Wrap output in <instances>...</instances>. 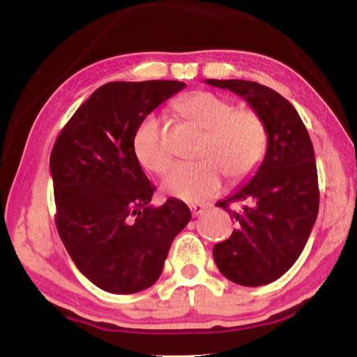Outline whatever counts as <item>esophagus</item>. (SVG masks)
Instances as JSON below:
<instances>
[{"instance_id": "34e87169", "label": "esophagus", "mask_w": 357, "mask_h": 357, "mask_svg": "<svg viewBox=\"0 0 357 357\" xmlns=\"http://www.w3.org/2000/svg\"><path fill=\"white\" fill-rule=\"evenodd\" d=\"M190 211H192V214L193 215H202L204 211H206V206H204V204H190Z\"/></svg>"}]
</instances>
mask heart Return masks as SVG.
I'll return each mask as SVG.
<instances>
[{"instance_id":"b5f03b06","label":"heart","mask_w":357,"mask_h":357,"mask_svg":"<svg viewBox=\"0 0 357 357\" xmlns=\"http://www.w3.org/2000/svg\"><path fill=\"white\" fill-rule=\"evenodd\" d=\"M178 110L206 130L197 164L178 165L164 179V190L183 202L198 203L215 195L223 173L233 183L258 170L268 153L269 134L263 118L253 110H238L231 100L209 91L192 93L178 102ZM134 154L140 165L164 174L173 164L162 121L155 114L142 121L134 137Z\"/></svg>"}]
</instances>
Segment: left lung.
Here are the masks:
<instances>
[{"label":"left lung","instance_id":"8db88e82","mask_svg":"<svg viewBox=\"0 0 357 357\" xmlns=\"http://www.w3.org/2000/svg\"><path fill=\"white\" fill-rule=\"evenodd\" d=\"M206 83L245 99L268 128V153L255 176L217 203L238 228L213 249L228 280L268 285L299 258L317 220L319 190L312 140L296 108L274 89L247 80Z\"/></svg>","mask_w":357,"mask_h":357}]
</instances>
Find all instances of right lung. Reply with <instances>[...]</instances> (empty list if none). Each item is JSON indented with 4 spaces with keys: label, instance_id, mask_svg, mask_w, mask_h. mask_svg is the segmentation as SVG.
Instances as JSON below:
<instances>
[{
    "label": "right lung",
    "instance_id": "add662e5",
    "mask_svg": "<svg viewBox=\"0 0 357 357\" xmlns=\"http://www.w3.org/2000/svg\"><path fill=\"white\" fill-rule=\"evenodd\" d=\"M184 86L174 80L102 84L52 149L59 238L78 271L104 291L132 294L154 285L192 217L178 198L151 206L155 187L134 154L142 121Z\"/></svg>",
    "mask_w": 357,
    "mask_h": 357
}]
</instances>
